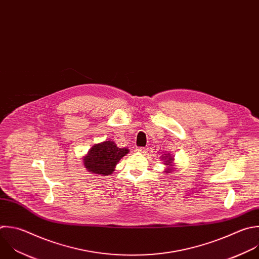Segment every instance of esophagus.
<instances>
[{
	"label": "esophagus",
	"instance_id": "34e87169",
	"mask_svg": "<svg viewBox=\"0 0 259 259\" xmlns=\"http://www.w3.org/2000/svg\"><path fill=\"white\" fill-rule=\"evenodd\" d=\"M147 150L146 147H136V151L140 152V153H145Z\"/></svg>",
	"mask_w": 259,
	"mask_h": 259
}]
</instances>
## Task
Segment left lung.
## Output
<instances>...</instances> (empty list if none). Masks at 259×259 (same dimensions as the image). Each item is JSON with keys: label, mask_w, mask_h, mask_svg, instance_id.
<instances>
[{"label": "left lung", "mask_w": 259, "mask_h": 259, "mask_svg": "<svg viewBox=\"0 0 259 259\" xmlns=\"http://www.w3.org/2000/svg\"><path fill=\"white\" fill-rule=\"evenodd\" d=\"M160 159H162V161L164 162L163 164L164 165H166L165 166V168H164V174H167V173H170L171 170L174 169V167H175V165H174V156L171 155L170 153H166V154H163L162 155V158H160ZM176 168V167H175Z\"/></svg>", "instance_id": "8db88e82"}]
</instances>
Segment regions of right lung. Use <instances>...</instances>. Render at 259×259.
I'll return each instance as SVG.
<instances>
[{"label": "right lung", "instance_id": "1", "mask_svg": "<svg viewBox=\"0 0 259 259\" xmlns=\"http://www.w3.org/2000/svg\"><path fill=\"white\" fill-rule=\"evenodd\" d=\"M129 153L128 148H119L112 140L95 144L83 156V164L90 173L110 176L120 159Z\"/></svg>", "mask_w": 259, "mask_h": 259}]
</instances>
